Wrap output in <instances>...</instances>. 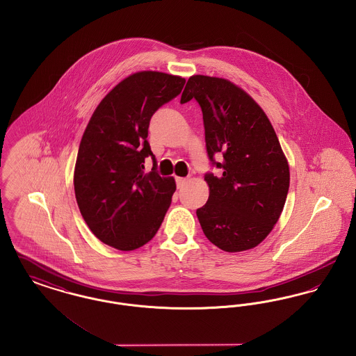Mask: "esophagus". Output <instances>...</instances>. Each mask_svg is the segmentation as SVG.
<instances>
[{
	"mask_svg": "<svg viewBox=\"0 0 356 356\" xmlns=\"http://www.w3.org/2000/svg\"><path fill=\"white\" fill-rule=\"evenodd\" d=\"M175 182H177V187H178V188H182V187L186 185L187 179L186 178L177 177V178H175Z\"/></svg>",
	"mask_w": 356,
	"mask_h": 356,
	"instance_id": "34e87169",
	"label": "esophagus"
}]
</instances>
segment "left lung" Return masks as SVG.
<instances>
[{"mask_svg":"<svg viewBox=\"0 0 356 356\" xmlns=\"http://www.w3.org/2000/svg\"><path fill=\"white\" fill-rule=\"evenodd\" d=\"M191 99L202 110L211 166L221 171L205 174L210 193L197 209L198 221L207 240L225 252L252 249L279 221L289 188L277 135L261 107L226 79L191 76L181 103Z\"/></svg>","mask_w":356,"mask_h":356,"instance_id":"8db88e82","label":"left lung"}]
</instances>
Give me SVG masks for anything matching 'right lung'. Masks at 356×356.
<instances>
[{
    "mask_svg": "<svg viewBox=\"0 0 356 356\" xmlns=\"http://www.w3.org/2000/svg\"><path fill=\"white\" fill-rule=\"evenodd\" d=\"M186 80L143 71L106 95L83 134L76 159L75 195L95 236L119 250H134L156 234L175 191L161 177L147 142L151 116L181 94ZM150 156L153 169L144 172Z\"/></svg>",
    "mask_w": 356,
    "mask_h": 356,
    "instance_id": "add662e5",
    "label": "right lung"
}]
</instances>
